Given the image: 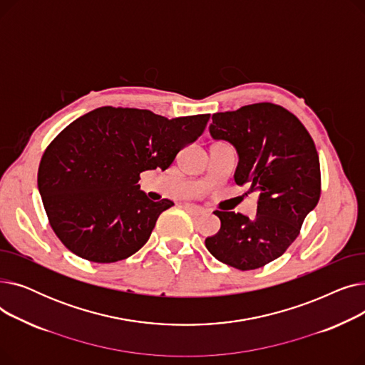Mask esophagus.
<instances>
[{"instance_id": "1", "label": "esophagus", "mask_w": 365, "mask_h": 365, "mask_svg": "<svg viewBox=\"0 0 365 365\" xmlns=\"http://www.w3.org/2000/svg\"><path fill=\"white\" fill-rule=\"evenodd\" d=\"M185 210L192 216H202L207 213V210H204L202 207L195 205V204H185Z\"/></svg>"}]
</instances>
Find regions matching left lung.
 <instances>
[{
  "label": "left lung",
  "instance_id": "1",
  "mask_svg": "<svg viewBox=\"0 0 365 365\" xmlns=\"http://www.w3.org/2000/svg\"><path fill=\"white\" fill-rule=\"evenodd\" d=\"M210 134L234 145L240 158L235 183H247L259 201L255 219L216 210L220 231L205 247L240 271L257 269L284 255L319 201L315 143L296 115L269 102L215 113Z\"/></svg>",
  "mask_w": 365,
  "mask_h": 365
}]
</instances>
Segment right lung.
I'll return each mask as SVG.
<instances>
[{
    "instance_id": "right-lung-1",
    "label": "right lung",
    "mask_w": 365,
    "mask_h": 365,
    "mask_svg": "<svg viewBox=\"0 0 365 365\" xmlns=\"http://www.w3.org/2000/svg\"><path fill=\"white\" fill-rule=\"evenodd\" d=\"M208 120L210 113L168 120L148 109L103 106L71 123L38 168V189L57 238L96 263L139 252L160 215L175 205L149 200L138 185L140 173L167 170Z\"/></svg>"
}]
</instances>
